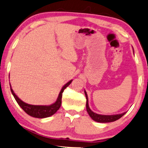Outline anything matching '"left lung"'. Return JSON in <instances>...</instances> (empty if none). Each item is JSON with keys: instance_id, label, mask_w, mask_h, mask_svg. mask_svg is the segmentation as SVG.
<instances>
[{"instance_id": "left-lung-1", "label": "left lung", "mask_w": 148, "mask_h": 148, "mask_svg": "<svg viewBox=\"0 0 148 148\" xmlns=\"http://www.w3.org/2000/svg\"><path fill=\"white\" fill-rule=\"evenodd\" d=\"M84 92L86 97V110H87L88 113L89 114L90 117L93 120L97 122V123H111V122H114L115 120L120 119L121 117H123V115L126 113V112H125V113H121V114L107 115H100V114H97V113H94V112L90 108L89 105H88V98L87 93H86V91H84Z\"/></svg>"}]
</instances>
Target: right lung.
I'll return each instance as SVG.
<instances>
[{"label":"right lung","instance_id":"obj_1","mask_svg":"<svg viewBox=\"0 0 148 148\" xmlns=\"http://www.w3.org/2000/svg\"><path fill=\"white\" fill-rule=\"evenodd\" d=\"M72 80L69 81V82H67L63 87L62 88L61 90L59 93L58 97L57 100L56 101V102H54L52 104L49 105V106H42V105H31L28 104L23 102L22 100H21L16 95V94L14 92L13 90L12 89L11 85L10 84V90H11L13 96H14L15 100L16 101V102L18 103V104L19 105L20 107L27 114H28L30 116L34 117V118H48L55 114L56 113L58 110L60 108L61 106V103H62V92H63L64 90L65 89L69 84L72 83Z\"/></svg>","mask_w":148,"mask_h":148}]
</instances>
